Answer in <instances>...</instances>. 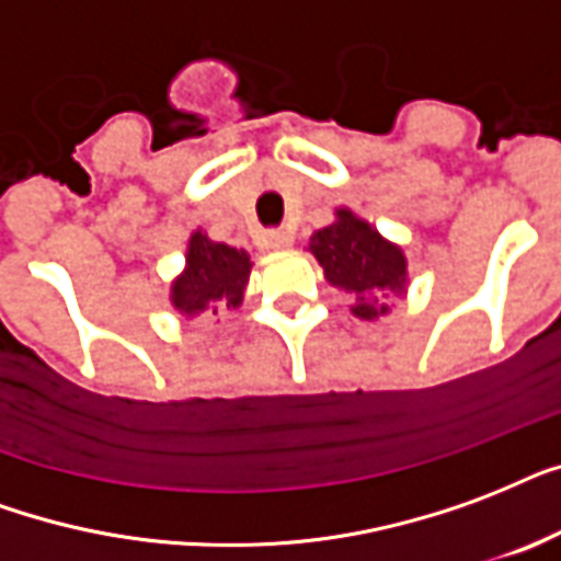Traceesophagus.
Returning <instances> with one entry per match:
<instances>
[{
    "label": "esophagus",
    "mask_w": 561,
    "mask_h": 561,
    "mask_svg": "<svg viewBox=\"0 0 561 561\" xmlns=\"http://www.w3.org/2000/svg\"><path fill=\"white\" fill-rule=\"evenodd\" d=\"M266 242H268V249H289V245L295 242V237L293 231H268Z\"/></svg>",
    "instance_id": "obj_1"
}]
</instances>
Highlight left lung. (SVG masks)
I'll return each instance as SVG.
<instances>
[{"instance_id": "left-lung-1", "label": "left lung", "mask_w": 561, "mask_h": 561, "mask_svg": "<svg viewBox=\"0 0 561 561\" xmlns=\"http://www.w3.org/2000/svg\"><path fill=\"white\" fill-rule=\"evenodd\" d=\"M310 251L321 263L330 284L357 298L351 310L359 319L383 316L389 307L386 304L377 307L375 298L401 293L407 280L403 251L386 242L368 221L357 219L351 210H340L333 225L312 233Z\"/></svg>"}]
</instances>
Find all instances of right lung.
I'll return each instance as SVG.
<instances>
[{"instance_id":"add662e5","label":"right lung","mask_w":561,"mask_h":561,"mask_svg":"<svg viewBox=\"0 0 561 561\" xmlns=\"http://www.w3.org/2000/svg\"><path fill=\"white\" fill-rule=\"evenodd\" d=\"M249 275L251 260L245 251L213 242L195 231L186 249V272L172 286V304L186 319L231 310L240 307Z\"/></svg>"}]
</instances>
